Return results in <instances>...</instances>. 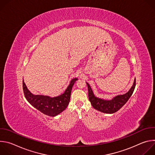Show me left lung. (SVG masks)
Here are the masks:
<instances>
[{
  "label": "left lung",
  "instance_id": "left-lung-1",
  "mask_svg": "<svg viewBox=\"0 0 155 155\" xmlns=\"http://www.w3.org/2000/svg\"><path fill=\"white\" fill-rule=\"evenodd\" d=\"M88 89V97L92 106L99 112L112 114L117 112L127 102L131 95L134 92L136 87V78L134 79L133 84L130 90L125 94L117 95L112 99L107 100L96 97L91 89L90 85L86 82Z\"/></svg>",
  "mask_w": 155,
  "mask_h": 155
}]
</instances>
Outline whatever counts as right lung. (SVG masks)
<instances>
[{"label":"right lung","mask_w":155,"mask_h":155,"mask_svg":"<svg viewBox=\"0 0 155 155\" xmlns=\"http://www.w3.org/2000/svg\"><path fill=\"white\" fill-rule=\"evenodd\" d=\"M77 80V78L71 80L64 93L53 97L48 96L33 94L28 89L24 80H23L25 96L29 104L43 114L50 117H56L68 107L70 102L72 87Z\"/></svg>","instance_id":"add662e5"}]
</instances>
